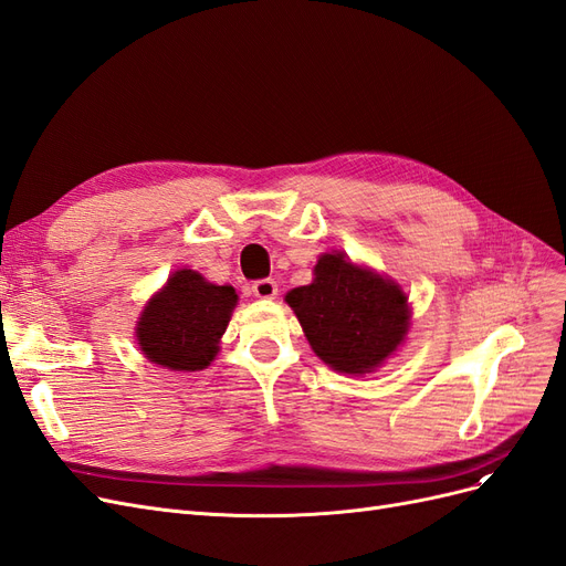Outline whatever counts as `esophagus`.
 I'll return each mask as SVG.
<instances>
[{
  "mask_svg": "<svg viewBox=\"0 0 566 566\" xmlns=\"http://www.w3.org/2000/svg\"><path fill=\"white\" fill-rule=\"evenodd\" d=\"M252 295L260 300H273L279 295V283L273 279H260L252 283Z\"/></svg>",
  "mask_w": 566,
  "mask_h": 566,
  "instance_id": "esophagus-1",
  "label": "esophagus"
}]
</instances>
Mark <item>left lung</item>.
<instances>
[{"label": "left lung", "mask_w": 566, "mask_h": 566, "mask_svg": "<svg viewBox=\"0 0 566 566\" xmlns=\"http://www.w3.org/2000/svg\"><path fill=\"white\" fill-rule=\"evenodd\" d=\"M285 302L316 356L339 373L375 370L408 331V297L401 287L354 266L342 252L323 254L314 283L290 290Z\"/></svg>", "instance_id": "8db88e82"}]
</instances>
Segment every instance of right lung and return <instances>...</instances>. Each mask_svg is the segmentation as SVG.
<instances>
[{"label":"right lung","instance_id":"right-lung-1","mask_svg":"<svg viewBox=\"0 0 566 566\" xmlns=\"http://www.w3.org/2000/svg\"><path fill=\"white\" fill-rule=\"evenodd\" d=\"M238 302L231 285H214L198 271L181 269L148 302L136 339L148 361L169 370H202L219 352Z\"/></svg>","mask_w":566,"mask_h":566}]
</instances>
